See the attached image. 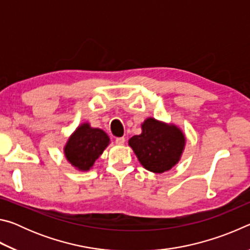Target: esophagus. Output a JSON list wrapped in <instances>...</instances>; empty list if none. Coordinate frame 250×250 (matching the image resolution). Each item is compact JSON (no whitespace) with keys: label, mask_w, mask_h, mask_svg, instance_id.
I'll return each mask as SVG.
<instances>
[{"label":"esophagus","mask_w":250,"mask_h":250,"mask_svg":"<svg viewBox=\"0 0 250 250\" xmlns=\"http://www.w3.org/2000/svg\"><path fill=\"white\" fill-rule=\"evenodd\" d=\"M125 139L124 138V137H121V138H117L116 139V143L118 146H124L125 145Z\"/></svg>","instance_id":"obj_1"}]
</instances>
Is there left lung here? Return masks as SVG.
I'll list each match as a JSON object with an SVG mask.
<instances>
[{
  "instance_id": "obj_1",
  "label": "left lung",
  "mask_w": 250,
  "mask_h": 250,
  "mask_svg": "<svg viewBox=\"0 0 250 250\" xmlns=\"http://www.w3.org/2000/svg\"><path fill=\"white\" fill-rule=\"evenodd\" d=\"M142 132L129 140L139 162L146 170L164 173L174 167L183 154L186 138L179 126L146 118L141 124Z\"/></svg>"
}]
</instances>
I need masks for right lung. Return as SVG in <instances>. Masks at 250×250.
Returning <instances> with one entry per match:
<instances>
[{
	"label": "right lung",
	"mask_w": 250,
	"mask_h": 250,
	"mask_svg": "<svg viewBox=\"0 0 250 250\" xmlns=\"http://www.w3.org/2000/svg\"><path fill=\"white\" fill-rule=\"evenodd\" d=\"M109 143L110 139L104 130L92 128L88 122H83L76 128L65 143V158L76 170L89 171Z\"/></svg>",
	"instance_id": "right-lung-1"
}]
</instances>
